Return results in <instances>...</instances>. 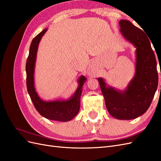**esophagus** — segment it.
Wrapping results in <instances>:
<instances>
[{"mask_svg":"<svg viewBox=\"0 0 161 161\" xmlns=\"http://www.w3.org/2000/svg\"><path fill=\"white\" fill-rule=\"evenodd\" d=\"M88 72H89V74L91 75H94L95 74V73H96L95 70L94 69V68L92 67V66H91V67L89 68Z\"/></svg>","mask_w":161,"mask_h":161,"instance_id":"esophagus-1","label":"esophagus"}]
</instances>
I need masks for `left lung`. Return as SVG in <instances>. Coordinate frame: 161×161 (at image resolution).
Returning a JSON list of instances; mask_svg holds the SVG:
<instances>
[{
  "instance_id": "left-lung-1",
  "label": "left lung",
  "mask_w": 161,
  "mask_h": 161,
  "mask_svg": "<svg viewBox=\"0 0 161 161\" xmlns=\"http://www.w3.org/2000/svg\"><path fill=\"white\" fill-rule=\"evenodd\" d=\"M119 25L125 40L136 48L134 76L124 90L108 85L103 78L97 80L109 114L118 119L129 120L148 110L157 89L158 77L157 60L147 34L128 20L121 19Z\"/></svg>"
}]
</instances>
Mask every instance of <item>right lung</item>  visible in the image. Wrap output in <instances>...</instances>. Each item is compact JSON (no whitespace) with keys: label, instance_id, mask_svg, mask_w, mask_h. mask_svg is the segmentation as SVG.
<instances>
[{"label":"right lung","instance_id":"add662e5","mask_svg":"<svg viewBox=\"0 0 161 161\" xmlns=\"http://www.w3.org/2000/svg\"><path fill=\"white\" fill-rule=\"evenodd\" d=\"M47 30V28L43 30L34 37L31 42L25 68L27 89L34 107L42 116L48 119L65 122L72 119L79 113L82 86L84 85L86 79L83 75L79 76L78 79L79 86L74 94L68 99H58L52 101H44L39 97L35 88L34 72L39 43Z\"/></svg>","mask_w":161,"mask_h":161}]
</instances>
